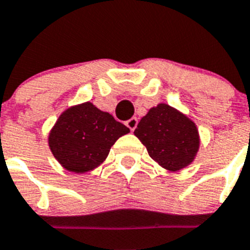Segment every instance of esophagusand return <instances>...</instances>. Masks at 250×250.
Returning <instances> with one entry per match:
<instances>
[{
    "instance_id": "esophagus-1",
    "label": "esophagus",
    "mask_w": 250,
    "mask_h": 250,
    "mask_svg": "<svg viewBox=\"0 0 250 250\" xmlns=\"http://www.w3.org/2000/svg\"><path fill=\"white\" fill-rule=\"evenodd\" d=\"M137 125H138V119L136 118V117H133V118L128 119V121L125 122V125H127L131 131H133V129L137 127Z\"/></svg>"
}]
</instances>
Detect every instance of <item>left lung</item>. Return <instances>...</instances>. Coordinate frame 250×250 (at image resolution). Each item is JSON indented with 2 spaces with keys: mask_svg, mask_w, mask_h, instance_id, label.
Segmentation results:
<instances>
[{
  "mask_svg": "<svg viewBox=\"0 0 250 250\" xmlns=\"http://www.w3.org/2000/svg\"><path fill=\"white\" fill-rule=\"evenodd\" d=\"M135 135L148 155L171 171L189 165L200 145L196 125L167 104L151 108L140 121Z\"/></svg>",
  "mask_w": 250,
  "mask_h": 250,
  "instance_id": "8db88e82",
  "label": "left lung"
}]
</instances>
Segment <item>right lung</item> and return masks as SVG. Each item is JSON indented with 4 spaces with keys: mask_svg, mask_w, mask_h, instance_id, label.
I'll return each instance as SVG.
<instances>
[{
    "mask_svg": "<svg viewBox=\"0 0 250 250\" xmlns=\"http://www.w3.org/2000/svg\"><path fill=\"white\" fill-rule=\"evenodd\" d=\"M129 128L91 103L67 109L49 135V147L67 170H93L108 156L114 142Z\"/></svg>",
    "mask_w": 250,
    "mask_h": 250,
    "instance_id": "right-lung-1",
    "label": "right lung"
}]
</instances>
